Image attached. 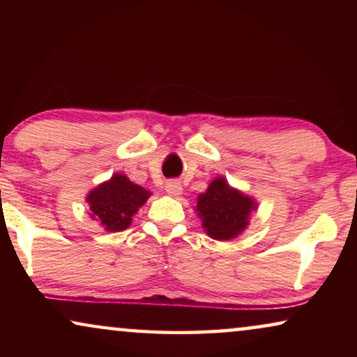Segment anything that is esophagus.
Returning a JSON list of instances; mask_svg holds the SVG:
<instances>
[{"label": "esophagus", "instance_id": "34e87169", "mask_svg": "<svg viewBox=\"0 0 357 357\" xmlns=\"http://www.w3.org/2000/svg\"><path fill=\"white\" fill-rule=\"evenodd\" d=\"M165 192H167L170 197H178V195H182L183 188L177 180H170V182L165 183Z\"/></svg>", "mask_w": 357, "mask_h": 357}]
</instances>
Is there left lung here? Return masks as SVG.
I'll list each match as a JSON object with an SVG mask.
<instances>
[{"label":"left lung","mask_w":357,"mask_h":357,"mask_svg":"<svg viewBox=\"0 0 357 357\" xmlns=\"http://www.w3.org/2000/svg\"><path fill=\"white\" fill-rule=\"evenodd\" d=\"M197 211L209 237L231 241L248 226L255 199L232 188L224 177L214 178L204 193L198 195Z\"/></svg>","instance_id":"1"}]
</instances>
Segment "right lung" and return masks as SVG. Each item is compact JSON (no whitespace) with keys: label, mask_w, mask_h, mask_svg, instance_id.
Instances as JSON below:
<instances>
[{"label":"right lung","mask_w":357,"mask_h":357,"mask_svg":"<svg viewBox=\"0 0 357 357\" xmlns=\"http://www.w3.org/2000/svg\"><path fill=\"white\" fill-rule=\"evenodd\" d=\"M149 197L151 192L131 182L126 175L115 174L89 192L86 202L89 203L92 219L99 221L105 231L119 232L130 226Z\"/></svg>","instance_id":"1"}]
</instances>
